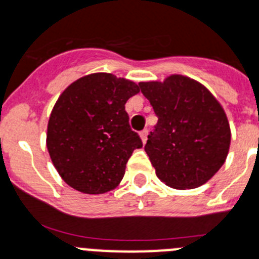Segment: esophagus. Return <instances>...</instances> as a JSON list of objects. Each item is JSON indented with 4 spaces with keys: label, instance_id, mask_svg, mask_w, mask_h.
I'll list each match as a JSON object with an SVG mask.
<instances>
[{
    "label": "esophagus",
    "instance_id": "1",
    "mask_svg": "<svg viewBox=\"0 0 259 259\" xmlns=\"http://www.w3.org/2000/svg\"><path fill=\"white\" fill-rule=\"evenodd\" d=\"M140 136H141V140H142V142H146V140H148V130L146 129H144L142 130V132H141L140 133Z\"/></svg>",
    "mask_w": 259,
    "mask_h": 259
}]
</instances>
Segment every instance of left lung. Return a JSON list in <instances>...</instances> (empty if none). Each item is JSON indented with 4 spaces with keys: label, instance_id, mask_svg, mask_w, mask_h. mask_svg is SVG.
I'll return each mask as SVG.
<instances>
[{
    "label": "left lung",
    "instance_id": "left-lung-1",
    "mask_svg": "<svg viewBox=\"0 0 259 259\" xmlns=\"http://www.w3.org/2000/svg\"><path fill=\"white\" fill-rule=\"evenodd\" d=\"M138 86L158 117L145 145L157 177L174 189L206 184L224 165L232 138L220 102L205 86L184 75Z\"/></svg>",
    "mask_w": 259,
    "mask_h": 259
}]
</instances>
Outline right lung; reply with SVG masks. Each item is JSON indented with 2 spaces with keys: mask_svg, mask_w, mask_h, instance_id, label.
I'll return each instance as SVG.
<instances>
[{
  "mask_svg": "<svg viewBox=\"0 0 259 259\" xmlns=\"http://www.w3.org/2000/svg\"><path fill=\"white\" fill-rule=\"evenodd\" d=\"M138 85L109 73H94L68 86L54 105L46 146L62 180L86 194L118 186L126 163L142 148L129 125L126 101Z\"/></svg>",
  "mask_w": 259,
  "mask_h": 259,
  "instance_id": "1",
  "label": "right lung"
}]
</instances>
